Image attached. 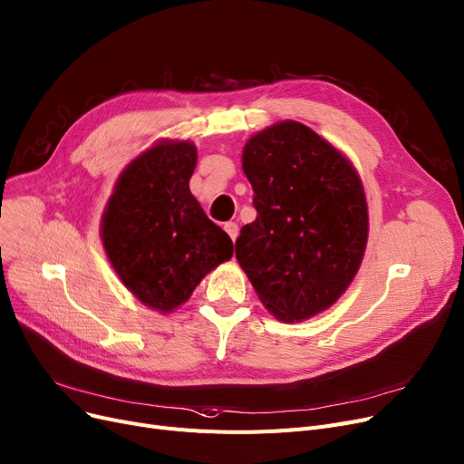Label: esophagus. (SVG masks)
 Masks as SVG:
<instances>
[{"label": "esophagus", "mask_w": 464, "mask_h": 464, "mask_svg": "<svg viewBox=\"0 0 464 464\" xmlns=\"http://www.w3.org/2000/svg\"><path fill=\"white\" fill-rule=\"evenodd\" d=\"M225 230H227V234L232 237V242H234V239L237 237V232H239V228H237V225H236V222H225Z\"/></svg>", "instance_id": "34e87169"}]
</instances>
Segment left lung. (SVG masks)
Listing matches in <instances>:
<instances>
[{"instance_id":"1","label":"left lung","mask_w":464,"mask_h":464,"mask_svg":"<svg viewBox=\"0 0 464 464\" xmlns=\"http://www.w3.org/2000/svg\"><path fill=\"white\" fill-rule=\"evenodd\" d=\"M242 168L256 218L239 230L237 263L277 320L316 316L362 265L369 218L360 175L335 146L291 120L253 135Z\"/></svg>"}]
</instances>
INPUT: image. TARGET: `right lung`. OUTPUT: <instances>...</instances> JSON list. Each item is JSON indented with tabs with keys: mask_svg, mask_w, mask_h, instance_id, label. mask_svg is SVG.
<instances>
[{
	"mask_svg": "<svg viewBox=\"0 0 464 464\" xmlns=\"http://www.w3.org/2000/svg\"><path fill=\"white\" fill-rule=\"evenodd\" d=\"M198 150L161 140L121 171L101 222L108 261L123 285L152 310L168 314L228 261L232 239L190 192Z\"/></svg>",
	"mask_w": 464,
	"mask_h": 464,
	"instance_id": "add662e5",
	"label": "right lung"
}]
</instances>
